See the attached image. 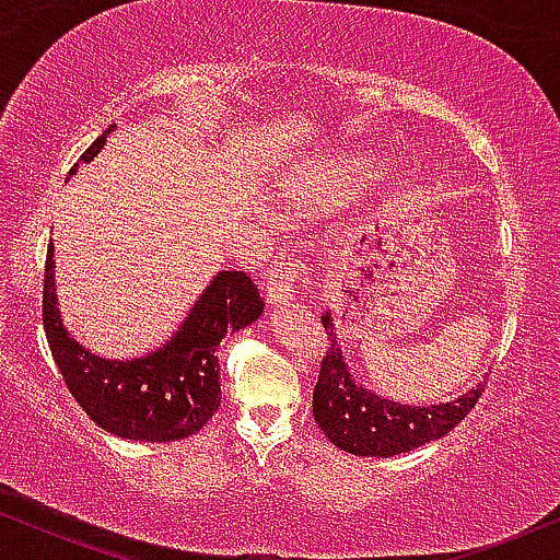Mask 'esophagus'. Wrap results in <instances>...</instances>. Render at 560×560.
<instances>
[{
    "mask_svg": "<svg viewBox=\"0 0 560 560\" xmlns=\"http://www.w3.org/2000/svg\"><path fill=\"white\" fill-rule=\"evenodd\" d=\"M305 271V262L298 255H281L266 276V300L271 307H284L294 300V287H298L300 273Z\"/></svg>",
    "mask_w": 560,
    "mask_h": 560,
    "instance_id": "1",
    "label": "esophagus"
}]
</instances>
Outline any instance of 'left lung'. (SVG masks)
Wrapping results in <instances>:
<instances>
[{"label":"left lung","instance_id":"left-lung-1","mask_svg":"<svg viewBox=\"0 0 560 560\" xmlns=\"http://www.w3.org/2000/svg\"><path fill=\"white\" fill-rule=\"evenodd\" d=\"M320 324L331 345L320 361L318 382L313 389V416L320 432L329 436L334 447L345 453L387 458V455L408 453V450L440 440L471 413L485 392V384H477L466 395L440 405H400L384 400L352 378L342 350L334 339L337 334H334L329 313L320 316Z\"/></svg>","mask_w":560,"mask_h":560}]
</instances>
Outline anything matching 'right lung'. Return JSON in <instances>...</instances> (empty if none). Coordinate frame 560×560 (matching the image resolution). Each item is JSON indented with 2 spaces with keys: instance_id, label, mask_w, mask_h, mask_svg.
Wrapping results in <instances>:
<instances>
[{
  "instance_id": "obj_1",
  "label": "right lung",
  "mask_w": 560,
  "mask_h": 560,
  "mask_svg": "<svg viewBox=\"0 0 560 560\" xmlns=\"http://www.w3.org/2000/svg\"><path fill=\"white\" fill-rule=\"evenodd\" d=\"M107 128L79 163H89L105 144ZM79 163L70 168L73 176ZM52 244L44 262L42 320L49 350L66 387L96 427L124 440L173 442L197 434L221 405L218 345L262 313L258 287L244 271H221L199 294L178 331L155 352L133 361H107L81 347L57 311Z\"/></svg>"
}]
</instances>
